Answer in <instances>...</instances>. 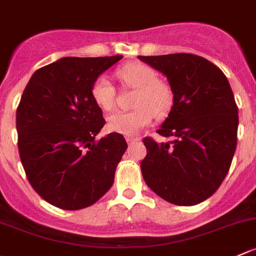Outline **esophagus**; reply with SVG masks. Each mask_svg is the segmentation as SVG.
<instances>
[{"label": "esophagus", "mask_w": 256, "mask_h": 256, "mask_svg": "<svg viewBox=\"0 0 256 256\" xmlns=\"http://www.w3.org/2000/svg\"><path fill=\"white\" fill-rule=\"evenodd\" d=\"M126 141H128V144H136V142H138L140 138H137V137H126Z\"/></svg>", "instance_id": "obj_1"}]
</instances>
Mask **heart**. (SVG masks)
Returning <instances> with one entry per match:
<instances>
[{
  "label": "heart",
  "instance_id": "heart-1",
  "mask_svg": "<svg viewBox=\"0 0 256 256\" xmlns=\"http://www.w3.org/2000/svg\"><path fill=\"white\" fill-rule=\"evenodd\" d=\"M122 84L136 90L131 112H116L108 118V128L112 132L126 136L137 135L148 126L154 115L162 118L173 106V92L163 80H157L154 70L144 64H128L116 71ZM94 102L100 109L112 110L115 102V90L106 76H100L92 88Z\"/></svg>",
  "mask_w": 256,
  "mask_h": 256
}]
</instances>
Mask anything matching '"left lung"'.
I'll return each instance as SVG.
<instances>
[{"mask_svg":"<svg viewBox=\"0 0 256 256\" xmlns=\"http://www.w3.org/2000/svg\"><path fill=\"white\" fill-rule=\"evenodd\" d=\"M162 72L173 92V106L157 132L172 141L144 138V182L158 196L192 206L214 195L230 170L236 147L238 108L227 77L192 54L138 56Z\"/></svg>","mask_w":256,"mask_h":256,"instance_id":"1","label":"left lung"}]
</instances>
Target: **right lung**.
Instances as JSON below:
<instances>
[{"instance_id": "right-lung-1", "label": "right lung", "mask_w": 256, "mask_h": 256, "mask_svg": "<svg viewBox=\"0 0 256 256\" xmlns=\"http://www.w3.org/2000/svg\"><path fill=\"white\" fill-rule=\"evenodd\" d=\"M121 58H62L36 70L22 94L16 115L22 164L33 189L58 208L93 205L114 182L128 144L118 132L96 140L106 120L92 88Z\"/></svg>"}]
</instances>
